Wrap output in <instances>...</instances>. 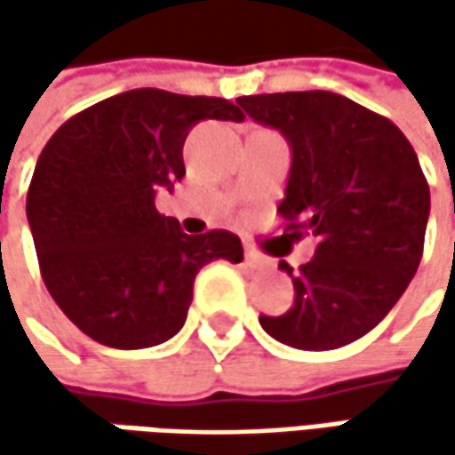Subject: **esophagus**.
Returning <instances> with one entry per match:
<instances>
[{"label": "esophagus", "mask_w": 455, "mask_h": 455, "mask_svg": "<svg viewBox=\"0 0 455 455\" xmlns=\"http://www.w3.org/2000/svg\"><path fill=\"white\" fill-rule=\"evenodd\" d=\"M243 258H245V266H248V268H263V266H268V260L258 253V251L248 248V245H245V251H243Z\"/></svg>", "instance_id": "obj_1"}]
</instances>
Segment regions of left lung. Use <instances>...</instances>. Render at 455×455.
I'll return each mask as SVG.
<instances>
[{"label": "left lung", "instance_id": "8db88e82", "mask_svg": "<svg viewBox=\"0 0 455 455\" xmlns=\"http://www.w3.org/2000/svg\"><path fill=\"white\" fill-rule=\"evenodd\" d=\"M243 111L286 136L293 151L278 204L291 237H316L293 275V306L260 316L273 339L337 349L387 316L423 258L430 189L405 133L390 118L329 91L237 98Z\"/></svg>", "mask_w": 455, "mask_h": 455}]
</instances>
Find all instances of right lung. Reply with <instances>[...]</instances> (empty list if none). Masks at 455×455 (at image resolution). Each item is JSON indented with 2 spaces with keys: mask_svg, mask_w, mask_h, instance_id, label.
Returning a JSON list of instances; mask_svg holds the SVG:
<instances>
[{
  "mask_svg": "<svg viewBox=\"0 0 455 455\" xmlns=\"http://www.w3.org/2000/svg\"><path fill=\"white\" fill-rule=\"evenodd\" d=\"M204 118L245 114L225 98L136 88L68 118L44 144L27 220L44 286L91 339L114 349L172 339L202 266L243 260L237 235H184L154 204L184 177V139Z\"/></svg>",
  "mask_w": 455,
  "mask_h": 455,
  "instance_id": "right-lung-1",
  "label": "right lung"
}]
</instances>
